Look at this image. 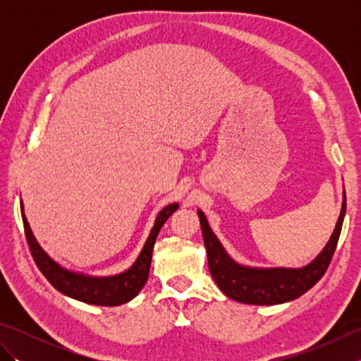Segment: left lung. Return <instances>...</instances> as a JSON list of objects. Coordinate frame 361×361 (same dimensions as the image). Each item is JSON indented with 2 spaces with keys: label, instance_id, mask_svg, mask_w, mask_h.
Here are the masks:
<instances>
[{
  "label": "left lung",
  "instance_id": "obj_1",
  "mask_svg": "<svg viewBox=\"0 0 361 361\" xmlns=\"http://www.w3.org/2000/svg\"><path fill=\"white\" fill-rule=\"evenodd\" d=\"M203 242L208 252V265L214 281L224 293L243 304L274 305L293 301L304 295L323 278L340 239L344 214H346V192H343V204L331 239L323 251L301 268H256L242 265L228 255L217 235L212 233L208 219L198 209Z\"/></svg>",
  "mask_w": 361,
  "mask_h": 361
}]
</instances>
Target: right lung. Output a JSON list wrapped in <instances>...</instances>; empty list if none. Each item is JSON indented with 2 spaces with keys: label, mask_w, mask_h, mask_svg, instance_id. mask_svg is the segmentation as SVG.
Listing matches in <instances>:
<instances>
[{
  "label": "right lung",
  "mask_w": 361,
  "mask_h": 361,
  "mask_svg": "<svg viewBox=\"0 0 361 361\" xmlns=\"http://www.w3.org/2000/svg\"><path fill=\"white\" fill-rule=\"evenodd\" d=\"M178 209V203H171L164 206L158 212L152 231L144 243L140 256L135 260V264L128 270L113 276H90L78 271L66 270L56 260L46 255L44 250L38 245L37 239L32 234L27 219L25 216V208L21 202V217L23 225H25L26 240L29 243V250L32 252L37 267L46 279L51 282L54 288H57L60 293H63L70 298L78 299V301L93 304V305H104V307H113V305H121L140 293L144 283L147 282L149 270L152 264V252L153 245H155L157 235L159 229L163 228L166 220Z\"/></svg>",
  "instance_id": "add662e5"
}]
</instances>
